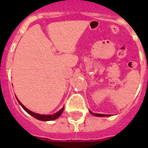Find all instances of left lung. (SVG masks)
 Listing matches in <instances>:
<instances>
[{
  "label": "left lung",
  "mask_w": 148,
  "mask_h": 148,
  "mask_svg": "<svg viewBox=\"0 0 148 148\" xmlns=\"http://www.w3.org/2000/svg\"><path fill=\"white\" fill-rule=\"evenodd\" d=\"M90 113L91 114L95 115V116H97V117H108V116H110V114H95V113H92L91 111H90Z\"/></svg>",
  "instance_id": "1"
}]
</instances>
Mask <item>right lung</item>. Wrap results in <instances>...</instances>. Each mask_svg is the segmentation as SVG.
<instances>
[{"instance_id":"obj_1","label":"right lung","mask_w":148,"mask_h":148,"mask_svg":"<svg viewBox=\"0 0 148 148\" xmlns=\"http://www.w3.org/2000/svg\"><path fill=\"white\" fill-rule=\"evenodd\" d=\"M17 101L19 102V103L21 104V106L22 108H24V110H26L27 112L29 114H31V116H33L34 118H36V119L38 120H40V121H53V120H55L57 119L58 117H59L60 116V114H62L63 110H64V108L63 107L61 109H60L59 111H58L57 113H55L54 114H51V115H45V114H37V113H34V112H32V111H31L30 110H28L27 108H26L25 107H24L23 104H22L21 102H20V101L18 100V99L17 98Z\"/></svg>"}]
</instances>
